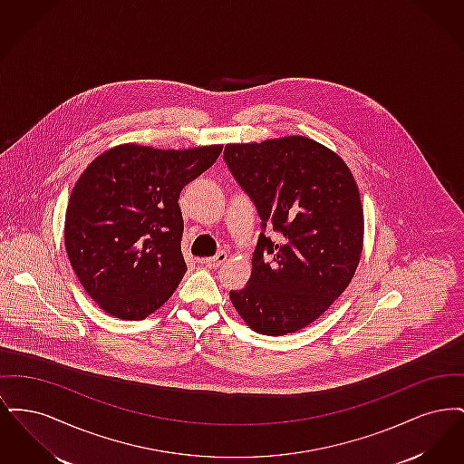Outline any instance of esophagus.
Returning <instances> with one entry per match:
<instances>
[{"instance_id": "1", "label": "esophagus", "mask_w": 464, "mask_h": 464, "mask_svg": "<svg viewBox=\"0 0 464 464\" xmlns=\"http://www.w3.org/2000/svg\"><path fill=\"white\" fill-rule=\"evenodd\" d=\"M226 259H227V254H226V252H219V254H216L214 257L199 259V263L203 266H207V267H210V269H216V267H219Z\"/></svg>"}]
</instances>
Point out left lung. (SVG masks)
Here are the masks:
<instances>
[{
	"instance_id": "obj_1",
	"label": "left lung",
	"mask_w": 464,
	"mask_h": 464,
	"mask_svg": "<svg viewBox=\"0 0 464 464\" xmlns=\"http://www.w3.org/2000/svg\"><path fill=\"white\" fill-rule=\"evenodd\" d=\"M224 161L254 201L261 227L252 273L229 299L257 334L301 331L344 292L363 248V208L353 174L324 144L288 135L226 144Z\"/></svg>"
}]
</instances>
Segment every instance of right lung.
Returning <instances> with one entry per match:
<instances>
[{"mask_svg": "<svg viewBox=\"0 0 464 464\" xmlns=\"http://www.w3.org/2000/svg\"><path fill=\"white\" fill-rule=\"evenodd\" d=\"M221 151V144L156 150L129 142L83 170L67 203L64 242L99 308L121 320H144L170 299L188 269L179 195Z\"/></svg>", "mask_w": 464, "mask_h": 464, "instance_id": "1", "label": "right lung"}]
</instances>
